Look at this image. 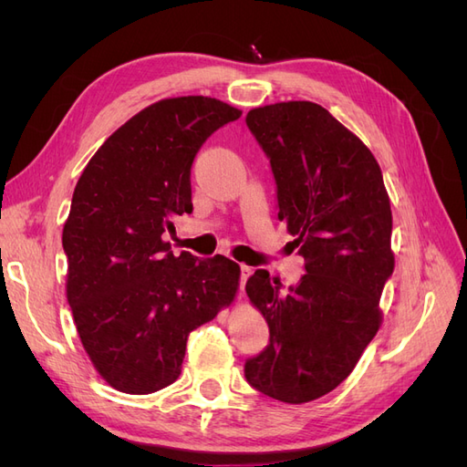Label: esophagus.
I'll list each match as a JSON object with an SVG mask.
<instances>
[{
    "instance_id": "obj_1",
    "label": "esophagus",
    "mask_w": 467,
    "mask_h": 467,
    "mask_svg": "<svg viewBox=\"0 0 467 467\" xmlns=\"http://www.w3.org/2000/svg\"><path fill=\"white\" fill-rule=\"evenodd\" d=\"M239 290L244 292V288H245V282H247V278L251 276V273H253V268L251 266H247V265H239Z\"/></svg>"
}]
</instances>
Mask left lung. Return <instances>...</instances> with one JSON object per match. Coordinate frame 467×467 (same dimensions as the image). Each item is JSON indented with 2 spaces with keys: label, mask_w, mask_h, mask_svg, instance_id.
Here are the masks:
<instances>
[{
  "label": "left lung",
  "mask_w": 467,
  "mask_h": 467,
  "mask_svg": "<svg viewBox=\"0 0 467 467\" xmlns=\"http://www.w3.org/2000/svg\"><path fill=\"white\" fill-rule=\"evenodd\" d=\"M245 122L271 160L278 220L306 261L286 292L265 268L247 280L271 338L245 362V378L268 398L307 403L355 370L379 329L395 265L389 196L372 151L321 105H266Z\"/></svg>",
  "instance_id": "1"
}]
</instances>
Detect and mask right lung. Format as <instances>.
I'll list each match as a JSON object with an SVG mask.
<instances>
[{
	"mask_svg": "<svg viewBox=\"0 0 467 467\" xmlns=\"http://www.w3.org/2000/svg\"><path fill=\"white\" fill-rule=\"evenodd\" d=\"M239 117L212 97L163 99L112 132L78 181L62 232L67 304L95 370L119 391L173 384L189 333L235 298L237 263L175 257L165 234L192 212L201 146Z\"/></svg>",
	"mask_w": 467,
	"mask_h": 467,
	"instance_id": "1",
	"label": "right lung"
}]
</instances>
